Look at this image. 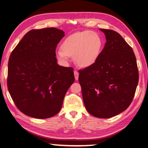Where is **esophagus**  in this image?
<instances>
[{
	"label": "esophagus",
	"mask_w": 148,
	"mask_h": 148,
	"mask_svg": "<svg viewBox=\"0 0 148 148\" xmlns=\"http://www.w3.org/2000/svg\"><path fill=\"white\" fill-rule=\"evenodd\" d=\"M74 76H75V79L76 80L78 79V77H79V72H77L76 70H75L74 72Z\"/></svg>",
	"instance_id": "1"
}]
</instances>
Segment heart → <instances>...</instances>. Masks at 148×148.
I'll return each mask as SVG.
<instances>
[{"mask_svg":"<svg viewBox=\"0 0 148 148\" xmlns=\"http://www.w3.org/2000/svg\"><path fill=\"white\" fill-rule=\"evenodd\" d=\"M102 48V40L96 32L89 31L77 32L64 39L61 49L56 51L57 58L62 62L74 56V61L81 67H89L99 58Z\"/></svg>","mask_w":148,"mask_h":148,"instance_id":"b5f03b06","label":"heart"}]
</instances>
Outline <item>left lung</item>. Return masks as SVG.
<instances>
[{
  "mask_svg": "<svg viewBox=\"0 0 148 148\" xmlns=\"http://www.w3.org/2000/svg\"><path fill=\"white\" fill-rule=\"evenodd\" d=\"M106 42L95 63L79 71L86 108L99 118L121 113L131 104L138 83V70L132 47L117 32L100 29Z\"/></svg>",
  "mask_w": 148,
  "mask_h": 148,
  "instance_id": "1",
  "label": "left lung"
}]
</instances>
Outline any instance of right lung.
Returning a JSON list of instances; mask_svg holds the SVG:
<instances>
[{"label": "right lung", "mask_w": 148, "mask_h": 148, "mask_svg": "<svg viewBox=\"0 0 148 148\" xmlns=\"http://www.w3.org/2000/svg\"><path fill=\"white\" fill-rule=\"evenodd\" d=\"M64 32L55 27L31 30L10 56L8 89L20 111L37 119L61 110L75 78L73 69L57 64L56 49Z\"/></svg>", "instance_id": "obj_1"}]
</instances>
